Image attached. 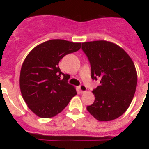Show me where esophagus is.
Returning a JSON list of instances; mask_svg holds the SVG:
<instances>
[{
  "label": "esophagus",
  "instance_id": "obj_1",
  "mask_svg": "<svg viewBox=\"0 0 149 149\" xmlns=\"http://www.w3.org/2000/svg\"><path fill=\"white\" fill-rule=\"evenodd\" d=\"M79 90L81 93H83V92H85L87 91V88H86V86H85L84 85H80Z\"/></svg>",
  "mask_w": 149,
  "mask_h": 149
}]
</instances>
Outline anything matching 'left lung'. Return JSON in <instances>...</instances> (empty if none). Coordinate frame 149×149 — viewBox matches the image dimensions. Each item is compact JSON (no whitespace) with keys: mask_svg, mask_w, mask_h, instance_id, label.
Returning a JSON list of instances; mask_svg holds the SVG:
<instances>
[{"mask_svg":"<svg viewBox=\"0 0 149 149\" xmlns=\"http://www.w3.org/2000/svg\"><path fill=\"white\" fill-rule=\"evenodd\" d=\"M91 66V77L100 79L92 93L95 102L87 110L100 121L118 118L127 111L137 84L134 62L122 47L113 42L95 40L82 43Z\"/></svg>","mask_w":149,"mask_h":149,"instance_id":"1","label":"left lung"}]
</instances>
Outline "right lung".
Segmentation results:
<instances>
[{
    "label": "right lung",
    "instance_id": "add662e5",
    "mask_svg": "<svg viewBox=\"0 0 149 149\" xmlns=\"http://www.w3.org/2000/svg\"><path fill=\"white\" fill-rule=\"evenodd\" d=\"M80 47L81 42L54 39L39 44L25 58L20 71V90L28 107L38 117H54L76 95V88L64 78L59 62ZM62 74L64 78L61 79Z\"/></svg>",
    "mask_w": 149,
    "mask_h": 149
}]
</instances>
